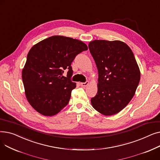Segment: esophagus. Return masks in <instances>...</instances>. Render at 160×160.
<instances>
[{
  "mask_svg": "<svg viewBox=\"0 0 160 160\" xmlns=\"http://www.w3.org/2000/svg\"><path fill=\"white\" fill-rule=\"evenodd\" d=\"M80 85L83 87H86L87 86L89 85V82L88 81H86V82H82L80 83Z\"/></svg>",
  "mask_w": 160,
  "mask_h": 160,
  "instance_id": "obj_1",
  "label": "esophagus"
}]
</instances>
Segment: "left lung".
<instances>
[{
    "mask_svg": "<svg viewBox=\"0 0 160 160\" xmlns=\"http://www.w3.org/2000/svg\"><path fill=\"white\" fill-rule=\"evenodd\" d=\"M97 65L98 92L92 106L104 115H113L127 106L135 95L141 78L130 48L119 40H94L88 45Z\"/></svg>",
    "mask_w": 160,
    "mask_h": 160,
    "instance_id": "1",
    "label": "left lung"
}]
</instances>
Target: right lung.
Segmentation results:
<instances>
[{
    "label": "right lung",
    "mask_w": 160,
    "mask_h": 160,
    "mask_svg": "<svg viewBox=\"0 0 160 160\" xmlns=\"http://www.w3.org/2000/svg\"><path fill=\"white\" fill-rule=\"evenodd\" d=\"M88 49L83 42L62 36H53L33 45L22 71L27 99L40 114L53 116L69 103L76 83L70 80L75 56ZM69 69L68 77L62 76Z\"/></svg>",
    "instance_id": "add662e5"
}]
</instances>
